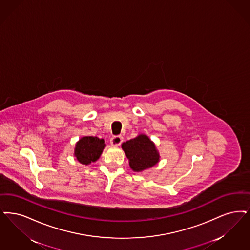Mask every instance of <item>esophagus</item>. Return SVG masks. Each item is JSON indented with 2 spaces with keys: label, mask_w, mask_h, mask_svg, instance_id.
Masks as SVG:
<instances>
[{
  "label": "esophagus",
  "mask_w": 250,
  "mask_h": 250,
  "mask_svg": "<svg viewBox=\"0 0 250 250\" xmlns=\"http://www.w3.org/2000/svg\"><path fill=\"white\" fill-rule=\"evenodd\" d=\"M122 142H123V137L122 136H113L110 139V143L113 146H119Z\"/></svg>",
  "instance_id": "34e87169"
}]
</instances>
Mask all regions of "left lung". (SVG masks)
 Here are the masks:
<instances>
[{
    "mask_svg": "<svg viewBox=\"0 0 250 250\" xmlns=\"http://www.w3.org/2000/svg\"><path fill=\"white\" fill-rule=\"evenodd\" d=\"M122 148L129 160L130 167L134 171L140 172L150 168L159 161L154 144L145 135L124 142Z\"/></svg>",
    "mask_w": 250,
    "mask_h": 250,
    "instance_id": "1",
    "label": "left lung"
}]
</instances>
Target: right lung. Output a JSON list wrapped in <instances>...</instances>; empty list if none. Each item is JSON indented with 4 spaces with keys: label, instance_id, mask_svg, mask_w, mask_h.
I'll return each mask as SVG.
<instances>
[{
    "label": "right lung",
    "instance_id": "1",
    "mask_svg": "<svg viewBox=\"0 0 250 250\" xmlns=\"http://www.w3.org/2000/svg\"><path fill=\"white\" fill-rule=\"evenodd\" d=\"M105 147V140L97 137H83L76 144L74 154L83 165H89L100 158Z\"/></svg>",
    "mask_w": 250,
    "mask_h": 250
}]
</instances>
